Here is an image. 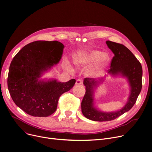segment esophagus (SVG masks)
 I'll list each match as a JSON object with an SVG mask.
<instances>
[{
  "mask_svg": "<svg viewBox=\"0 0 152 152\" xmlns=\"http://www.w3.org/2000/svg\"><path fill=\"white\" fill-rule=\"evenodd\" d=\"M83 84V80H81V79H77L76 81V84L77 85H81Z\"/></svg>",
  "mask_w": 152,
  "mask_h": 152,
  "instance_id": "esophagus-1",
  "label": "esophagus"
}]
</instances>
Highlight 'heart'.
Wrapping results in <instances>:
<instances>
[{"mask_svg": "<svg viewBox=\"0 0 152 152\" xmlns=\"http://www.w3.org/2000/svg\"><path fill=\"white\" fill-rule=\"evenodd\" d=\"M110 57L108 53L97 50L89 49L84 52L75 58L74 62L77 66H85L94 63L86 71V75L89 77H95L101 74L108 65Z\"/></svg>", "mask_w": 152, "mask_h": 152, "instance_id": "obj_1", "label": "heart"}]
</instances>
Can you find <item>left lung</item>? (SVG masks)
I'll use <instances>...</instances> for the list:
<instances>
[{
  "instance_id": "1",
  "label": "left lung",
  "mask_w": 152,
  "mask_h": 152,
  "mask_svg": "<svg viewBox=\"0 0 152 152\" xmlns=\"http://www.w3.org/2000/svg\"><path fill=\"white\" fill-rule=\"evenodd\" d=\"M106 44L115 55L108 73L111 76L119 75L126 78L130 87V94L127 103L121 109L111 112L102 111L94 106V94L99 86L105 81L106 76L99 80L85 78L83 84L86 93L81 102V110L86 118L94 121L113 120L130 110L137 100L142 86V65L134 54L123 44L110 41Z\"/></svg>"
}]
</instances>
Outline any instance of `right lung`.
Segmentation results:
<instances>
[{
    "label": "right lung",
    "instance_id": "add662e5",
    "mask_svg": "<svg viewBox=\"0 0 152 152\" xmlns=\"http://www.w3.org/2000/svg\"><path fill=\"white\" fill-rule=\"evenodd\" d=\"M65 46L58 41H37L23 47L13 58L7 79L12 100L27 114L47 117L57 110L59 97L72 89L75 79L61 83L41 77L58 64Z\"/></svg>",
    "mask_w": 152,
    "mask_h": 152
}]
</instances>
